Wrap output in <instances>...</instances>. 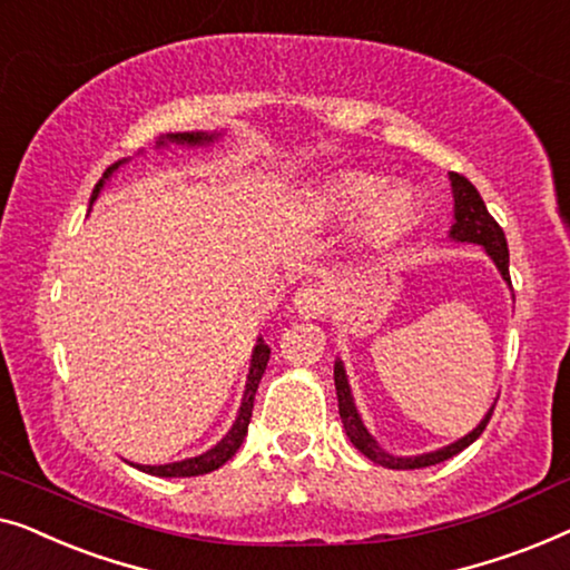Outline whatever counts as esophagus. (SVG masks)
<instances>
[{"mask_svg": "<svg viewBox=\"0 0 570 570\" xmlns=\"http://www.w3.org/2000/svg\"><path fill=\"white\" fill-rule=\"evenodd\" d=\"M327 307H331V294L323 284H304L296 288L294 294V309L299 312L302 317L317 320L327 315Z\"/></svg>", "mask_w": 570, "mask_h": 570, "instance_id": "34e87169", "label": "esophagus"}]
</instances>
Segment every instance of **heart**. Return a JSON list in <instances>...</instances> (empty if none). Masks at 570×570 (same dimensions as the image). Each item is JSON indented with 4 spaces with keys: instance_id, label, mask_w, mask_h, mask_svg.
<instances>
[{
    "instance_id": "b5f03b06",
    "label": "heart",
    "mask_w": 570,
    "mask_h": 570,
    "mask_svg": "<svg viewBox=\"0 0 570 570\" xmlns=\"http://www.w3.org/2000/svg\"><path fill=\"white\" fill-rule=\"evenodd\" d=\"M331 196L343 214H366L362 229L368 243H387L397 237L415 216L411 190H390V183L372 173L341 175L331 186Z\"/></svg>"
}]
</instances>
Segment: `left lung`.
Listing matches in <instances>:
<instances>
[{"label": "left lung", "instance_id": "1", "mask_svg": "<svg viewBox=\"0 0 570 570\" xmlns=\"http://www.w3.org/2000/svg\"><path fill=\"white\" fill-rule=\"evenodd\" d=\"M449 178H452V190H454V227L449 235H452V239H460V243L483 245L485 253L491 255L495 266H499L501 276L511 284L509 245H507V235H503L501 224L493 219L491 212L485 208V202L480 198L478 188L472 186L464 175L452 173ZM335 392H338V413H341L343 429H346L351 444H354L358 452L368 456L372 462L382 464V468H390V470H419V468H429V464H439V462L449 460V456L460 454L462 449H468L480 434H483L488 421H491V415H493V407H491L475 431H470V434L462 436L460 442L449 444L444 449H436V452H429L421 456H392L384 452V449L376 444L372 436H368V431L364 429L362 419H358L354 397H351V390H348L346 372H343L341 362L335 364Z\"/></svg>", "mask_w": 570, "mask_h": 570}]
</instances>
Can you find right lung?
Segmentation results:
<instances>
[{
    "label": "right lung",
    "instance_id": "1",
    "mask_svg": "<svg viewBox=\"0 0 570 570\" xmlns=\"http://www.w3.org/2000/svg\"><path fill=\"white\" fill-rule=\"evenodd\" d=\"M170 139L175 141H186V144H202L208 141L212 136H204V134H170ZM163 144V141H159ZM116 163L114 167H108L106 175H102V180L95 186V194L92 198L100 194L102 183H106L110 175L118 170ZM268 358H271V348L268 343L258 341V346L253 351V364H250V374H247V387H245V397H243V407H239V415L235 421V426L227 436L222 439L219 444L214 449H208L206 454L202 456H194V460H183V462H173V464H136V468L149 472V475H159V478H194V475H206V472L212 470H219L224 462L232 460V454L237 452L239 444H243V439L247 434V423L253 419V403H255V392H258V384H261V376L266 372L268 366Z\"/></svg>",
    "mask_w": 570,
    "mask_h": 570
}]
</instances>
